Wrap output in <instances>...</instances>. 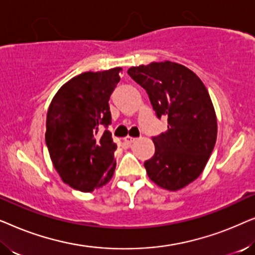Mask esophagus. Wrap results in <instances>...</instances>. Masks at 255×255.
I'll return each instance as SVG.
<instances>
[{
	"instance_id": "1",
	"label": "esophagus",
	"mask_w": 255,
	"mask_h": 255,
	"mask_svg": "<svg viewBox=\"0 0 255 255\" xmlns=\"http://www.w3.org/2000/svg\"><path fill=\"white\" fill-rule=\"evenodd\" d=\"M135 140H137V138L130 137V135H128V137L124 138V142H125V144H128V145H131L132 142H134Z\"/></svg>"
}]
</instances>
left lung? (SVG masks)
I'll return each instance as SVG.
<instances>
[{
    "instance_id": "obj_1",
    "label": "left lung",
    "mask_w": 255,
    "mask_h": 255,
    "mask_svg": "<svg viewBox=\"0 0 255 255\" xmlns=\"http://www.w3.org/2000/svg\"><path fill=\"white\" fill-rule=\"evenodd\" d=\"M128 74L147 93L156 117L168 118L167 131L152 137L155 152L144 166L153 182L179 190L201 175L217 138V120L203 82L175 62H152Z\"/></svg>"
}]
</instances>
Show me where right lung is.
<instances>
[{"mask_svg":"<svg viewBox=\"0 0 255 255\" xmlns=\"http://www.w3.org/2000/svg\"><path fill=\"white\" fill-rule=\"evenodd\" d=\"M121 72L82 73L58 90L48 108L45 141L51 160L62 181L76 190H95L114 174L117 145L108 131L109 100Z\"/></svg>","mask_w":255,"mask_h":255,"instance_id":"add662e5","label":"right lung"}]
</instances>
